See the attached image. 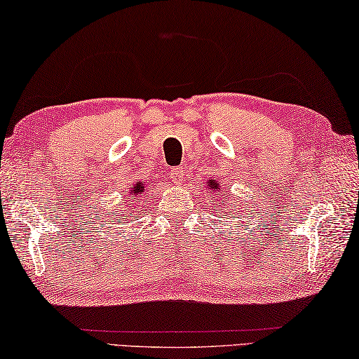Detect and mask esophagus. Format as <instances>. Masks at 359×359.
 I'll return each instance as SVG.
<instances>
[{
    "mask_svg": "<svg viewBox=\"0 0 359 359\" xmlns=\"http://www.w3.org/2000/svg\"><path fill=\"white\" fill-rule=\"evenodd\" d=\"M183 176H184V170H183V167L173 168L172 172H170V180H172L175 184H181V183H183Z\"/></svg>",
    "mask_w": 359,
    "mask_h": 359,
    "instance_id": "obj_1",
    "label": "esophagus"
}]
</instances>
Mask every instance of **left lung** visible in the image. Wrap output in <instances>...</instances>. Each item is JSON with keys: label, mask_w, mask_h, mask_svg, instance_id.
Listing matches in <instances>:
<instances>
[{"label": "left lung", "mask_w": 359, "mask_h": 359, "mask_svg": "<svg viewBox=\"0 0 359 359\" xmlns=\"http://www.w3.org/2000/svg\"><path fill=\"white\" fill-rule=\"evenodd\" d=\"M207 191H210L211 194H215V198H216V201H219V198L222 197L221 196V184H219V181H216V180H208L207 181ZM224 197L227 198V201H229V196H227V192L224 194ZM227 203L229 202H224V205H221V207L222 208H227ZM216 207H219V205H216ZM219 211V213H221V210H218Z\"/></svg>", "instance_id": "obj_1"}]
</instances>
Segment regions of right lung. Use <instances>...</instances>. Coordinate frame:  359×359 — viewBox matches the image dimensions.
<instances>
[{
  "mask_svg": "<svg viewBox=\"0 0 359 359\" xmlns=\"http://www.w3.org/2000/svg\"><path fill=\"white\" fill-rule=\"evenodd\" d=\"M144 192V184L141 183V181H137V183H133L132 187H128V194H127V205H124V208H121V213L124 215H119L122 219H126V216H130L133 211H135V207H133V202L135 198H138L141 194Z\"/></svg>",
  "mask_w": 359,
  "mask_h": 359,
  "instance_id": "obj_1",
  "label": "right lung"
}]
</instances>
